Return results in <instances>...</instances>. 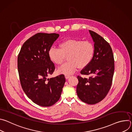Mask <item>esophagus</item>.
I'll list each match as a JSON object with an SVG mask.
<instances>
[{
    "mask_svg": "<svg viewBox=\"0 0 132 132\" xmlns=\"http://www.w3.org/2000/svg\"><path fill=\"white\" fill-rule=\"evenodd\" d=\"M65 76L66 79H68V78H69V77H70V75H67V74H65Z\"/></svg>",
    "mask_w": 132,
    "mask_h": 132,
    "instance_id": "34e87169",
    "label": "esophagus"
}]
</instances>
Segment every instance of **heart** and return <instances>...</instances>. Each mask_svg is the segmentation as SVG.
<instances>
[{
    "label": "heart",
    "instance_id": "obj_1",
    "mask_svg": "<svg viewBox=\"0 0 132 132\" xmlns=\"http://www.w3.org/2000/svg\"><path fill=\"white\" fill-rule=\"evenodd\" d=\"M60 48L51 47L48 51V57L54 64L60 65L67 56L69 61L60 67V73L70 74L77 67L83 68L91 62L95 53V47L89 41H82L75 39H67L62 42Z\"/></svg>",
    "mask_w": 132,
    "mask_h": 132
}]
</instances>
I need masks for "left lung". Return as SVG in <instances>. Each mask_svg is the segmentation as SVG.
Returning <instances> with one entry per match:
<instances>
[{
    "instance_id": "obj_1",
    "label": "left lung",
    "mask_w": 132,
    "mask_h": 132,
    "mask_svg": "<svg viewBox=\"0 0 132 132\" xmlns=\"http://www.w3.org/2000/svg\"><path fill=\"white\" fill-rule=\"evenodd\" d=\"M90 34L95 43V53L90 63L80 73L88 78L77 76L79 82L76 92L78 98L89 104H96L107 95L112 85L114 71V60L109 43L92 31Z\"/></svg>"
}]
</instances>
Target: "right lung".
Wrapping results in <instances>:
<instances>
[{"label": "right lung", "instance_id": "obj_1", "mask_svg": "<svg viewBox=\"0 0 132 132\" xmlns=\"http://www.w3.org/2000/svg\"><path fill=\"white\" fill-rule=\"evenodd\" d=\"M60 35L38 33L23 44L18 56V69L21 87L35 104L50 106L61 97L66 79L63 74L47 78L55 70L48 51Z\"/></svg>", "mask_w": 132, "mask_h": 132}]
</instances>
